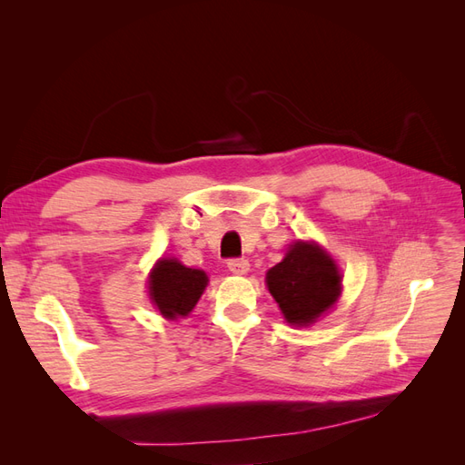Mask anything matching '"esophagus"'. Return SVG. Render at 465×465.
I'll list each match as a JSON object with an SVG mask.
<instances>
[{
  "label": "esophagus",
  "instance_id": "1",
  "mask_svg": "<svg viewBox=\"0 0 465 465\" xmlns=\"http://www.w3.org/2000/svg\"><path fill=\"white\" fill-rule=\"evenodd\" d=\"M227 267H229V272L234 275H244L250 270V262L244 258H231L227 262Z\"/></svg>",
  "mask_w": 465,
  "mask_h": 465
}]
</instances>
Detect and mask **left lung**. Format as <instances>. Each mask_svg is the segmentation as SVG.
Masks as SVG:
<instances>
[{"mask_svg": "<svg viewBox=\"0 0 465 465\" xmlns=\"http://www.w3.org/2000/svg\"><path fill=\"white\" fill-rule=\"evenodd\" d=\"M265 279L267 289L292 326L312 323L341 292V275L335 262L311 242L294 244Z\"/></svg>", "mask_w": 465, "mask_h": 465, "instance_id": "8db88e82", "label": "left lung"}]
</instances>
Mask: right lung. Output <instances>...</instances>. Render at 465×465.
Returning <instances> with one entry per match:
<instances>
[{"label":"right lung","mask_w":465,"mask_h":465,"mask_svg":"<svg viewBox=\"0 0 465 465\" xmlns=\"http://www.w3.org/2000/svg\"><path fill=\"white\" fill-rule=\"evenodd\" d=\"M205 285V272L192 270L176 260H161L151 273L149 294L164 318L176 320L192 312Z\"/></svg>","instance_id":"add662e5"}]
</instances>
